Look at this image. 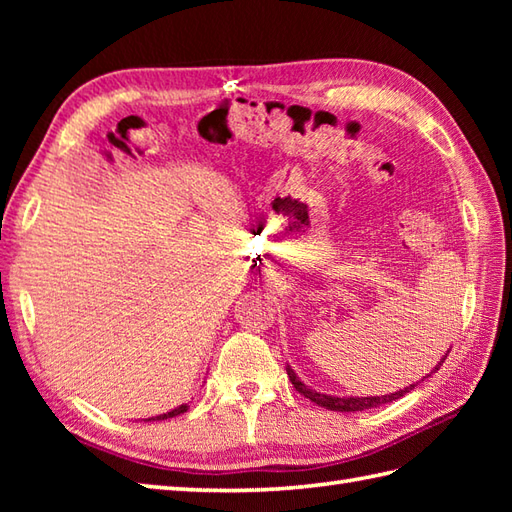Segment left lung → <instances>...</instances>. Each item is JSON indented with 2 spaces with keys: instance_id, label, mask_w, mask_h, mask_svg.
<instances>
[{
  "instance_id": "obj_1",
  "label": "left lung",
  "mask_w": 512,
  "mask_h": 512,
  "mask_svg": "<svg viewBox=\"0 0 512 512\" xmlns=\"http://www.w3.org/2000/svg\"><path fill=\"white\" fill-rule=\"evenodd\" d=\"M447 358V356H444ZM444 358L442 361L436 365V369H440V365L444 363ZM436 369H433V372H436ZM431 372V374H433ZM288 378L292 380V385H295V389L299 391V394H303L306 398H310L312 402H317L319 407H323V409H330V411H365V409H374V407H378V405H385V402H391V400H398L400 396H405L407 391H411L413 387L416 385H409V387H405V389H400V391H396V394H387V396H361V398H339V396H328V394H319V391H312L310 387H306L301 383V380L297 378V374L292 372V369L288 367ZM427 378V376H424Z\"/></svg>"
}]
</instances>
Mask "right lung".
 I'll list each match as a JSON object with an SVG mask.
<instances>
[{
  "mask_svg": "<svg viewBox=\"0 0 512 512\" xmlns=\"http://www.w3.org/2000/svg\"><path fill=\"white\" fill-rule=\"evenodd\" d=\"M189 409V405H180V407H176V409H171V411H167V413H162V416H156V418H149V420H167V418H173V416H180V413H184ZM147 420V422H149Z\"/></svg>",
  "mask_w": 512,
  "mask_h": 512,
  "instance_id": "1",
  "label": "right lung"
}]
</instances>
